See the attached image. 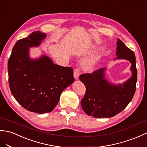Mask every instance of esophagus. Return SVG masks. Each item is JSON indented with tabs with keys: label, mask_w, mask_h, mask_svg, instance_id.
<instances>
[{
	"label": "esophagus",
	"mask_w": 147,
	"mask_h": 147,
	"mask_svg": "<svg viewBox=\"0 0 147 147\" xmlns=\"http://www.w3.org/2000/svg\"><path fill=\"white\" fill-rule=\"evenodd\" d=\"M74 78L75 80H79V76H80V72H79V70L78 69H75L74 71Z\"/></svg>",
	"instance_id": "esophagus-1"
}]
</instances>
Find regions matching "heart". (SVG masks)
<instances>
[{
	"label": "heart",
	"instance_id": "b5f03b06",
	"mask_svg": "<svg viewBox=\"0 0 147 147\" xmlns=\"http://www.w3.org/2000/svg\"><path fill=\"white\" fill-rule=\"evenodd\" d=\"M99 54H96V55L92 57L90 59H83L81 61V66L84 69H86L87 71H91L94 69L95 66V64H96L97 61L99 59Z\"/></svg>",
	"mask_w": 147,
	"mask_h": 147
}]
</instances>
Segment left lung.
<instances>
[{"label": "left lung", "instance_id": "obj_1", "mask_svg": "<svg viewBox=\"0 0 147 147\" xmlns=\"http://www.w3.org/2000/svg\"><path fill=\"white\" fill-rule=\"evenodd\" d=\"M115 60L125 59L131 63V76L123 83L116 84L107 78L105 67L92 74H81L80 81L86 86V94L81 101L82 109L94 118H111L127 107L134 96L137 70L134 53L117 39Z\"/></svg>", "mask_w": 147, "mask_h": 147}]
</instances>
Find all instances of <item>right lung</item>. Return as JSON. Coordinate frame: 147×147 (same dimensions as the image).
Segmentation results:
<instances>
[{
    "mask_svg": "<svg viewBox=\"0 0 147 147\" xmlns=\"http://www.w3.org/2000/svg\"><path fill=\"white\" fill-rule=\"evenodd\" d=\"M46 36L36 30L19 40L8 61L13 96L27 110L39 114L52 111L63 91L74 81L71 67L54 64L45 54L36 58L30 56V48L39 46Z\"/></svg>",
    "mask_w": 147,
    "mask_h": 147,
    "instance_id": "right-lung-1",
    "label": "right lung"
}]
</instances>
